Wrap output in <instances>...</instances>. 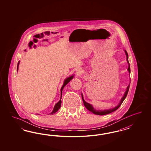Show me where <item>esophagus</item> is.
Returning a JSON list of instances; mask_svg holds the SVG:
<instances>
[{
	"label": "esophagus",
	"mask_w": 151,
	"mask_h": 151,
	"mask_svg": "<svg viewBox=\"0 0 151 151\" xmlns=\"http://www.w3.org/2000/svg\"><path fill=\"white\" fill-rule=\"evenodd\" d=\"M76 73L77 75H80L81 74H82L83 73V71H82V69L78 68V69L76 70Z\"/></svg>",
	"instance_id": "34e87169"
}]
</instances>
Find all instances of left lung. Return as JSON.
<instances>
[{"label":"left lung","mask_w":151,"mask_h":151,"mask_svg":"<svg viewBox=\"0 0 151 151\" xmlns=\"http://www.w3.org/2000/svg\"><path fill=\"white\" fill-rule=\"evenodd\" d=\"M124 52H125V54L126 55V60H127V63L128 64V68L127 70H128V72L129 73L130 75V73H131V69H130V65H129V63L128 62V55L127 52L126 51V50H124ZM129 84L130 83H129L128 86L126 88V91L124 92V96L122 97L121 100L120 101V102L119 103V105L117 106L116 107H115L113 109H109V110H96L95 109H94V108L93 107V106L90 105V104L86 102L83 99V95L82 93H81V96H82V101H83V104L86 107V108L87 109V110L88 111H90V112H92L93 114H97V115H105V114H110L111 112H113L115 111L116 110H117L119 107V106L121 105V104H122V102H124V99H126V96L127 95V93H128V90H129Z\"/></svg>","instance_id":"8db88e82"}]
</instances>
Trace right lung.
Returning a JSON list of instances; mask_svg holds the SVG:
<instances>
[{"label": "right lung", "mask_w": 151, "mask_h": 151, "mask_svg": "<svg viewBox=\"0 0 151 151\" xmlns=\"http://www.w3.org/2000/svg\"><path fill=\"white\" fill-rule=\"evenodd\" d=\"M19 63H20V61H19L18 63V65H17V71H18V68H19ZM73 78V76H70V77H68V78H66L65 80V81H64V83H63V86H62V87L61 88V90H60V92H61V97H60V100L58 102V103H56V104H55V105L54 106V109H53V110L52 111V112H51L49 114H55L58 110H59L60 108V107H61V96H62V91H63V88H64V87L69 83Z\"/></svg>", "instance_id": "obj_1"}]
</instances>
